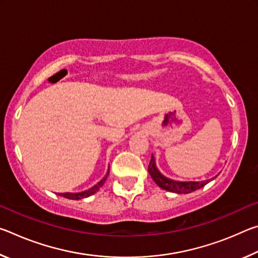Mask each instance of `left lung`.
Listing matches in <instances>:
<instances>
[{"mask_svg":"<svg viewBox=\"0 0 258 258\" xmlns=\"http://www.w3.org/2000/svg\"><path fill=\"white\" fill-rule=\"evenodd\" d=\"M148 171H149L150 176L152 180L156 182V184L160 186L161 189L175 192V194H190V192H194L196 190L200 189L207 184L208 182L212 180H206L202 182H178V181H173L171 178L165 177L161 175L158 169H157L155 165V158L154 156H151L149 166H148Z\"/></svg>","mask_w":258,"mask_h":258,"instance_id":"1","label":"left lung"}]
</instances>
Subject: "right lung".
Here are the masks:
<instances>
[{
	"instance_id": "obj_1",
	"label": "right lung",
	"mask_w": 258,
	"mask_h": 258,
	"mask_svg": "<svg viewBox=\"0 0 258 258\" xmlns=\"http://www.w3.org/2000/svg\"><path fill=\"white\" fill-rule=\"evenodd\" d=\"M108 174H109V172L107 173V175L104 176L102 180L98 183V184H95L93 187H91V189H89V190L80 192V194H69V192H66V194H59V196H61V197H63V198H67V199H72V200H78V199L90 197V196L94 195L95 192H97L100 189V187H101L104 184V182H106V180H107Z\"/></svg>"
}]
</instances>
